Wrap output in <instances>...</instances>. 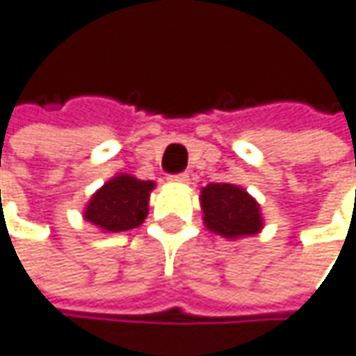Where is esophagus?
<instances>
[{"label": "esophagus", "mask_w": 356, "mask_h": 356, "mask_svg": "<svg viewBox=\"0 0 356 356\" xmlns=\"http://www.w3.org/2000/svg\"><path fill=\"white\" fill-rule=\"evenodd\" d=\"M169 181H173V183H189V175L187 173H177V175H171Z\"/></svg>", "instance_id": "esophagus-1"}]
</instances>
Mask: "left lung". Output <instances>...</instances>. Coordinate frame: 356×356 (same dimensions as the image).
I'll return each mask as SVG.
<instances>
[{
    "instance_id": "8db88e82",
    "label": "left lung",
    "mask_w": 356,
    "mask_h": 356,
    "mask_svg": "<svg viewBox=\"0 0 356 356\" xmlns=\"http://www.w3.org/2000/svg\"><path fill=\"white\" fill-rule=\"evenodd\" d=\"M201 209L207 229L229 240L260 234L264 227L258 201L234 183H209L203 187Z\"/></svg>"
}]
</instances>
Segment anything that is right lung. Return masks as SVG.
Returning a JSON list of instances; mask_svg holds the SVG:
<instances>
[{
  "label": "right lung",
  "mask_w": 356,
  "mask_h": 356,
  "mask_svg": "<svg viewBox=\"0 0 356 356\" xmlns=\"http://www.w3.org/2000/svg\"><path fill=\"white\" fill-rule=\"evenodd\" d=\"M153 187V181H140L120 173L106 181L90 197L84 209V220L104 232L133 229L149 213V195Z\"/></svg>",
  "instance_id": "right-lung-1"
}]
</instances>
